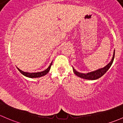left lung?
<instances>
[{"label": "left lung", "mask_w": 123, "mask_h": 123, "mask_svg": "<svg viewBox=\"0 0 123 123\" xmlns=\"http://www.w3.org/2000/svg\"><path fill=\"white\" fill-rule=\"evenodd\" d=\"M114 55H115V50H114L113 53V55H112V59H111V62L108 63V64L105 66L104 68H101V69H98V70H96L93 72H89V73H80V72H78L76 69H74L73 68V70L74 72V74L76 76H78V77H80V78H82V79H88V80H95V79H99V78H101V76L104 75L106 72H107V70H108L110 68L111 66L112 65V63H113L114 59Z\"/></svg>", "instance_id": "1"}]
</instances>
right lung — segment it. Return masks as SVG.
<instances>
[{
  "mask_svg": "<svg viewBox=\"0 0 123 123\" xmlns=\"http://www.w3.org/2000/svg\"><path fill=\"white\" fill-rule=\"evenodd\" d=\"M53 62H51V64H50L48 68L47 69H45V70H43L42 72H34V73H29V72H24V71L20 70L18 68H17V69H18V70L22 73L23 75L25 76L28 77V78H40V77L43 76L45 75L46 74H47L49 73V72L50 70V68H51V66Z\"/></svg>",
  "mask_w": 123,
  "mask_h": 123,
  "instance_id": "add662e5",
  "label": "right lung"
}]
</instances>
